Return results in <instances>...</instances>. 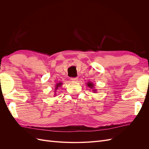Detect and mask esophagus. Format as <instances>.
<instances>
[{
	"label": "esophagus",
	"instance_id": "obj_1",
	"mask_svg": "<svg viewBox=\"0 0 149 149\" xmlns=\"http://www.w3.org/2000/svg\"><path fill=\"white\" fill-rule=\"evenodd\" d=\"M71 80L73 81H76L78 80V78L77 77H76V78H71Z\"/></svg>",
	"mask_w": 149,
	"mask_h": 149
}]
</instances>
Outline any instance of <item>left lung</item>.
Segmentation results:
<instances>
[{
    "label": "left lung",
    "instance_id": "obj_1",
    "mask_svg": "<svg viewBox=\"0 0 149 149\" xmlns=\"http://www.w3.org/2000/svg\"><path fill=\"white\" fill-rule=\"evenodd\" d=\"M87 86L89 87V88L92 89V91L94 93H97V89L94 88V86H94V84L92 82H91V81L88 82L87 83Z\"/></svg>",
    "mask_w": 149,
    "mask_h": 149
}]
</instances>
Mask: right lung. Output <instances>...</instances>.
<instances>
[{
  "label": "right lung",
  "instance_id": "1",
  "mask_svg": "<svg viewBox=\"0 0 149 149\" xmlns=\"http://www.w3.org/2000/svg\"><path fill=\"white\" fill-rule=\"evenodd\" d=\"M61 85H62V83H57L56 84L55 88V91H54V92H55V93H54V94H55V95H54V96L56 95V90L58 89V88H60L61 86Z\"/></svg>",
  "mask_w": 149,
  "mask_h": 149
}]
</instances>
